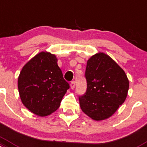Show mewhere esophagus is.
<instances>
[{
	"mask_svg": "<svg viewBox=\"0 0 147 147\" xmlns=\"http://www.w3.org/2000/svg\"><path fill=\"white\" fill-rule=\"evenodd\" d=\"M75 82H72L70 83V87H71V88H72V89H73L74 88H75Z\"/></svg>",
	"mask_w": 147,
	"mask_h": 147,
	"instance_id": "obj_1",
	"label": "esophagus"
}]
</instances>
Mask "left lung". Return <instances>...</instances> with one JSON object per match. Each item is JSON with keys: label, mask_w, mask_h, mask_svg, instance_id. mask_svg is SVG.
Here are the masks:
<instances>
[{"label": "left lung", "mask_w": 147, "mask_h": 147, "mask_svg": "<svg viewBox=\"0 0 147 147\" xmlns=\"http://www.w3.org/2000/svg\"><path fill=\"white\" fill-rule=\"evenodd\" d=\"M86 91L79 96L80 107L93 120L106 119L125 101L129 82L123 69L104 53L91 56L86 64Z\"/></svg>", "instance_id": "1"}]
</instances>
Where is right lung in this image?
<instances>
[{
  "label": "right lung",
  "mask_w": 147,
  "mask_h": 147,
  "mask_svg": "<svg viewBox=\"0 0 147 147\" xmlns=\"http://www.w3.org/2000/svg\"><path fill=\"white\" fill-rule=\"evenodd\" d=\"M69 88L56 56L49 52L42 51L34 56L24 66L18 78L22 103L40 117L55 112Z\"/></svg>",
  "instance_id": "1"
}]
</instances>
